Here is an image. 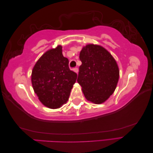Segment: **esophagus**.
<instances>
[{
  "label": "esophagus",
  "mask_w": 153,
  "mask_h": 153,
  "mask_svg": "<svg viewBox=\"0 0 153 153\" xmlns=\"http://www.w3.org/2000/svg\"><path fill=\"white\" fill-rule=\"evenodd\" d=\"M73 71H75V73H78V69L77 68H74V69H73Z\"/></svg>",
  "instance_id": "1"
}]
</instances>
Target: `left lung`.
Returning <instances> with one entry per match:
<instances>
[{
    "instance_id": "obj_1",
    "label": "left lung",
    "mask_w": 153,
    "mask_h": 153,
    "mask_svg": "<svg viewBox=\"0 0 153 153\" xmlns=\"http://www.w3.org/2000/svg\"><path fill=\"white\" fill-rule=\"evenodd\" d=\"M79 57L82 65L77 82L85 98L95 104L105 102L114 93L119 80L116 61L105 48L93 44L83 47Z\"/></svg>"
}]
</instances>
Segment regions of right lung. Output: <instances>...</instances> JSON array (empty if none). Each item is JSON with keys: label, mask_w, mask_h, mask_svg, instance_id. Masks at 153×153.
<instances>
[{"label": "right lung", "mask_w": 153, "mask_h": 153, "mask_svg": "<svg viewBox=\"0 0 153 153\" xmlns=\"http://www.w3.org/2000/svg\"><path fill=\"white\" fill-rule=\"evenodd\" d=\"M62 47L46 52L32 69L31 81L35 93L45 106L58 108L65 104L76 80L77 74L70 70Z\"/></svg>", "instance_id": "add662e5"}]
</instances>
